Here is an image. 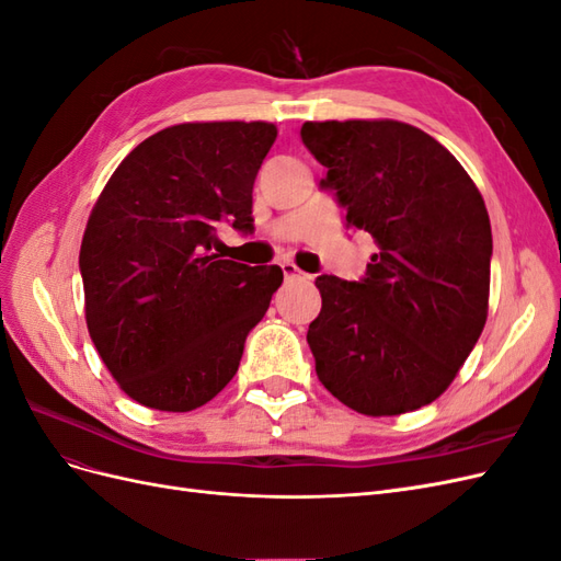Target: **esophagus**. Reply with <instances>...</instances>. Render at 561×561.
<instances>
[{"mask_svg":"<svg viewBox=\"0 0 561 561\" xmlns=\"http://www.w3.org/2000/svg\"><path fill=\"white\" fill-rule=\"evenodd\" d=\"M280 268H283L285 278H301V276H307V274H301V271H299L293 262H283V264H280ZM307 278H311V276H307Z\"/></svg>","mask_w":561,"mask_h":561,"instance_id":"34e87169","label":"esophagus"}]
</instances>
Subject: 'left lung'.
<instances>
[{"mask_svg": "<svg viewBox=\"0 0 561 561\" xmlns=\"http://www.w3.org/2000/svg\"><path fill=\"white\" fill-rule=\"evenodd\" d=\"M348 227L377 243L358 283L318 276L307 342L330 393L396 416L445 393L484 330L491 225L484 198L428 133L393 118L307 122Z\"/></svg>", "mask_w": 561, "mask_h": 561, "instance_id": "obj_1", "label": "left lung"}]
</instances>
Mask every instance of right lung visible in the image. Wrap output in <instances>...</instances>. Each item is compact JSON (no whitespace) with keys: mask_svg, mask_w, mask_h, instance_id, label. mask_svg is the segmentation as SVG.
Segmentation results:
<instances>
[{"mask_svg":"<svg viewBox=\"0 0 561 561\" xmlns=\"http://www.w3.org/2000/svg\"><path fill=\"white\" fill-rule=\"evenodd\" d=\"M266 122L168 126L118 163L83 231L87 325L110 375L149 410L192 412L239 369L280 266L210 252L217 225L252 231Z\"/></svg>","mask_w":561,"mask_h":561,"instance_id":"add662e5","label":"right lung"}]
</instances>
